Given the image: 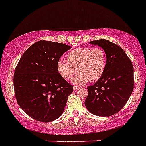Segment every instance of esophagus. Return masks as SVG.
Returning a JSON list of instances; mask_svg holds the SVG:
<instances>
[{
  "label": "esophagus",
  "instance_id": "34e87169",
  "mask_svg": "<svg viewBox=\"0 0 146 146\" xmlns=\"http://www.w3.org/2000/svg\"><path fill=\"white\" fill-rule=\"evenodd\" d=\"M78 88L79 87L77 86V85H74V86H73V90H77Z\"/></svg>",
  "mask_w": 146,
  "mask_h": 146
}]
</instances>
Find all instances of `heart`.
Here are the masks:
<instances>
[{
    "label": "heart",
    "mask_w": 146,
    "mask_h": 146,
    "mask_svg": "<svg viewBox=\"0 0 146 146\" xmlns=\"http://www.w3.org/2000/svg\"><path fill=\"white\" fill-rule=\"evenodd\" d=\"M67 59L58 58L56 68L58 73L65 79H69L76 73L72 82L83 84L95 81L102 76L106 68V54L101 48L82 47L69 51Z\"/></svg>",
    "instance_id": "b5f03b06"
}]
</instances>
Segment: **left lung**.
I'll list each match as a JSON object with an SVG mask.
<instances>
[{"label":"left lung","instance_id":"1","mask_svg":"<svg viewBox=\"0 0 146 146\" xmlns=\"http://www.w3.org/2000/svg\"><path fill=\"white\" fill-rule=\"evenodd\" d=\"M90 43L104 49L107 63L102 76L94 85L88 87L85 107L94 115L110 117L124 107L133 92V64L120 46L107 39Z\"/></svg>","mask_w":146,"mask_h":146}]
</instances>
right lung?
I'll list each match as a JSON object with an SVG mask.
<instances>
[{
    "label": "right lung",
    "mask_w": 146,
    "mask_h": 146,
    "mask_svg": "<svg viewBox=\"0 0 146 146\" xmlns=\"http://www.w3.org/2000/svg\"><path fill=\"white\" fill-rule=\"evenodd\" d=\"M70 48L41 40L29 46L15 68L13 78L17 104L35 120L51 122L61 116L73 88L58 73L56 62Z\"/></svg>",
    "instance_id": "obj_1"
}]
</instances>
